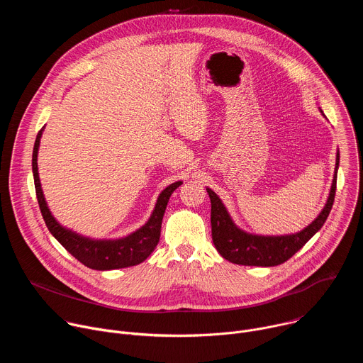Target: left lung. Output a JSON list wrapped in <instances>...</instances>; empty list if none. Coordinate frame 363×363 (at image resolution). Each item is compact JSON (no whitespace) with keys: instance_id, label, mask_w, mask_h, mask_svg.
<instances>
[{"instance_id":"obj_1","label":"left lung","mask_w":363,"mask_h":363,"mask_svg":"<svg viewBox=\"0 0 363 363\" xmlns=\"http://www.w3.org/2000/svg\"><path fill=\"white\" fill-rule=\"evenodd\" d=\"M339 168V152L336 157V171L332 189L319 217L303 231L290 235L264 237L252 235L235 227L230 218L225 206L214 191L206 188L211 199V233L217 251L225 260L241 266H263L272 267L287 262L310 238H312L328 220L336 194V178Z\"/></svg>"}]
</instances>
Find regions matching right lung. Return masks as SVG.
<instances>
[{"instance_id":"right-lung-1","label":"right lung","mask_w":363,"mask_h":363,"mask_svg":"<svg viewBox=\"0 0 363 363\" xmlns=\"http://www.w3.org/2000/svg\"><path fill=\"white\" fill-rule=\"evenodd\" d=\"M43 129L38 132L33 149V174H34V185H35V195L40 205L41 216L45 221L48 231L55 235V238L77 260L89 269L93 270H113V269H123L130 267L142 263L149 257V254L155 250V247L160 242L161 237V225L164 213L167 210V205L169 201L171 194L182 184L175 182L167 186L158 198L157 206L149 218V221L139 228L136 233L113 241H94L84 237H80L66 228H63L55 217L51 216L48 206L45 203L38 169H37V152L40 146Z\"/></svg>"}]
</instances>
